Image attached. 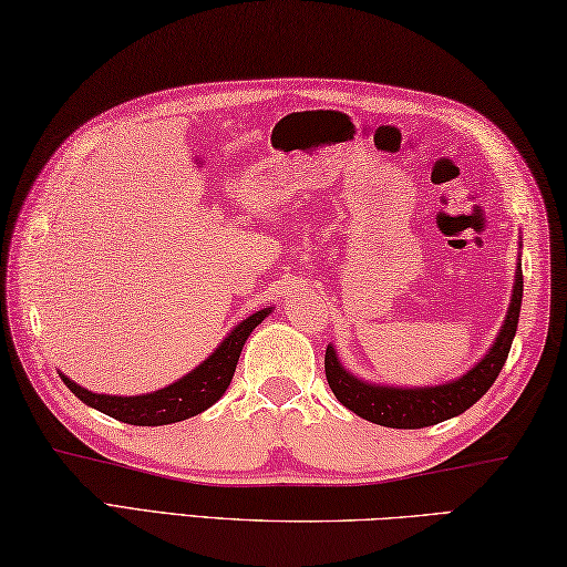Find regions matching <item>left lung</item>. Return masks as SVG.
I'll use <instances>...</instances> for the list:
<instances>
[{
  "label": "left lung",
  "instance_id": "8db88e82",
  "mask_svg": "<svg viewBox=\"0 0 567 567\" xmlns=\"http://www.w3.org/2000/svg\"><path fill=\"white\" fill-rule=\"evenodd\" d=\"M523 302V270H520V252L516 262V280H513L508 312L498 329L496 339L483 359H478L466 374L451 382L436 386H394V384H377L357 377L339 362L334 344H327L324 354V372L329 389L334 391L339 404H344L357 416H362L372 424L389 429H424L441 424V421L454 419L463 411L471 409L476 401L486 394L491 384L496 382L503 364H506L513 337L518 329Z\"/></svg>",
  "mask_w": 567,
  "mask_h": 567
}]
</instances>
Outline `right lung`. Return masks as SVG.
Wrapping results in <instances>:
<instances>
[{"instance_id":"right-lung-1","label":"right lung","mask_w":567,"mask_h":567,"mask_svg":"<svg viewBox=\"0 0 567 567\" xmlns=\"http://www.w3.org/2000/svg\"><path fill=\"white\" fill-rule=\"evenodd\" d=\"M275 307H265V310H257L255 315L245 317L243 322L235 324L228 334H225L223 342L213 349L208 359L190 369L188 374L181 377L178 382H173L163 389L148 391V394H136V396H118V394H96V391H89L74 379L61 374V382H64L74 394L84 401L86 406L101 411L111 419H118L123 424L131 426H166L176 424V421H185L190 416L203 414L205 409H210L215 401H218L225 389L230 386L235 367H238V359L245 342L252 334V329L262 322L265 317H270Z\"/></svg>"}]
</instances>
